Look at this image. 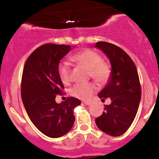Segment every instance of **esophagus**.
Here are the masks:
<instances>
[{"instance_id":"esophagus-1","label":"esophagus","mask_w":159,"mask_h":159,"mask_svg":"<svg viewBox=\"0 0 159 159\" xmlns=\"http://www.w3.org/2000/svg\"><path fill=\"white\" fill-rule=\"evenodd\" d=\"M83 102L86 105H92V102H90V101H84V102Z\"/></svg>"}]
</instances>
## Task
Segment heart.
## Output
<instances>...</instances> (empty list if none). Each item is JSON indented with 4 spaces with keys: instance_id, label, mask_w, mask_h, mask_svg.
Wrapping results in <instances>:
<instances>
[{
    "instance_id": "b5f03b06",
    "label": "heart",
    "mask_w": 159,
    "mask_h": 159,
    "mask_svg": "<svg viewBox=\"0 0 159 159\" xmlns=\"http://www.w3.org/2000/svg\"><path fill=\"white\" fill-rule=\"evenodd\" d=\"M72 61L87 69L89 75L97 83L102 84L106 83L111 75V66L103 61L102 57L98 52L91 49H84L69 57ZM58 75L60 79L65 84L71 80V68L67 63L63 62L58 66ZM96 91L93 84H78L72 87L71 93L76 98L88 99Z\"/></svg>"
}]
</instances>
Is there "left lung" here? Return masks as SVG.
<instances>
[{
    "label": "left lung",
    "instance_id": "left-lung-1",
    "mask_svg": "<svg viewBox=\"0 0 159 159\" xmlns=\"http://www.w3.org/2000/svg\"><path fill=\"white\" fill-rule=\"evenodd\" d=\"M96 48L104 52L111 64L108 82L98 96L102 101L109 97L111 103L96 119L98 129L109 135L117 137L131 126L138 112L140 98L139 76L136 66L126 52L107 42H98Z\"/></svg>",
    "mask_w": 159,
    "mask_h": 159
}]
</instances>
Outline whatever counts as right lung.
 <instances>
[{"label": "right lung", "mask_w": 159, "mask_h": 159, "mask_svg": "<svg viewBox=\"0 0 159 159\" xmlns=\"http://www.w3.org/2000/svg\"><path fill=\"white\" fill-rule=\"evenodd\" d=\"M71 50L70 45L44 44L32 52L24 66L21 95L24 106L34 125L49 138L69 132L75 122L74 108L81 101L67 97L57 104V95L64 89L58 75L60 61Z\"/></svg>", "instance_id": "obj_1"}]
</instances>
